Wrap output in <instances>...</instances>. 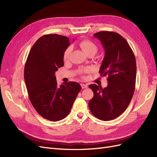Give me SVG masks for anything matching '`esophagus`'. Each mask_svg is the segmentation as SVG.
<instances>
[{"label":"esophagus","instance_id":"1","mask_svg":"<svg viewBox=\"0 0 157 157\" xmlns=\"http://www.w3.org/2000/svg\"><path fill=\"white\" fill-rule=\"evenodd\" d=\"M80 85H81V87L82 88H86L88 87V86L86 84H80Z\"/></svg>","mask_w":157,"mask_h":157}]
</instances>
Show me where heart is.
<instances>
[{
  "instance_id": "1",
  "label": "heart",
  "mask_w": 157,
  "mask_h": 157,
  "mask_svg": "<svg viewBox=\"0 0 157 157\" xmlns=\"http://www.w3.org/2000/svg\"><path fill=\"white\" fill-rule=\"evenodd\" d=\"M79 46L86 55L91 53H93L95 54L98 51L97 46L93 42L89 40H84L80 41L79 42ZM71 50H72V48H71V46H69L68 48H67V49L65 50L64 54H63L64 60H67L69 59ZM90 71H91V69L90 67H87V68H84L81 70H80L79 72L80 74H86V73H90Z\"/></svg>"
}]
</instances>
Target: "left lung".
I'll use <instances>...</instances> for the list:
<instances>
[{
  "mask_svg": "<svg viewBox=\"0 0 157 157\" xmlns=\"http://www.w3.org/2000/svg\"><path fill=\"white\" fill-rule=\"evenodd\" d=\"M105 50L99 72L107 76V86L89 85L94 97L88 106L93 115L107 121L119 117L129 105L135 90L136 62L128 42L121 35L112 31L95 33Z\"/></svg>",
  "mask_w": 157,
  "mask_h": 157,
  "instance_id": "1",
  "label": "left lung"
}]
</instances>
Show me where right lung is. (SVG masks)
<instances>
[{
  "mask_svg": "<svg viewBox=\"0 0 157 157\" xmlns=\"http://www.w3.org/2000/svg\"><path fill=\"white\" fill-rule=\"evenodd\" d=\"M69 38L45 35L33 44L24 69V79L32 105L40 116L51 121L67 117L81 86L78 82L58 86L55 73L63 67V54L69 46Z\"/></svg>",
  "mask_w": 157,
  "mask_h": 157,
  "instance_id": "1",
  "label": "right lung"
}]
</instances>
